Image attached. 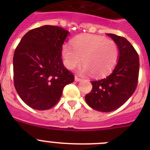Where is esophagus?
<instances>
[{
    "label": "esophagus",
    "mask_w": 150,
    "mask_h": 150,
    "mask_svg": "<svg viewBox=\"0 0 150 150\" xmlns=\"http://www.w3.org/2000/svg\"><path fill=\"white\" fill-rule=\"evenodd\" d=\"M81 80H82L81 78L78 77L77 76H75V81H76V82H79V81H81Z\"/></svg>",
    "instance_id": "1"
}]
</instances>
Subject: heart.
<instances>
[{
  "mask_svg": "<svg viewBox=\"0 0 150 150\" xmlns=\"http://www.w3.org/2000/svg\"><path fill=\"white\" fill-rule=\"evenodd\" d=\"M72 46L65 43L62 50L64 64L69 70L77 67L83 59L82 73L102 76L111 72L118 62L119 49L112 40L86 34L73 40Z\"/></svg>",
  "mask_w": 150,
  "mask_h": 150,
  "instance_id": "1",
  "label": "heart"
}]
</instances>
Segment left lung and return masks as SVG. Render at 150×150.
I'll use <instances>...</instances> for the list:
<instances>
[{"label":"left lung","instance_id":"1","mask_svg":"<svg viewBox=\"0 0 150 150\" xmlns=\"http://www.w3.org/2000/svg\"><path fill=\"white\" fill-rule=\"evenodd\" d=\"M107 35L117 44V64L108 76L91 81L92 89L85 97L89 107L100 112L115 110L130 98L137 88L140 69L138 54L133 46L122 37Z\"/></svg>","mask_w":150,"mask_h":150}]
</instances>
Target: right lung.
Instances as JSON below:
<instances>
[{
  "label": "right lung",
  "mask_w": 150,
  "mask_h": 150,
  "mask_svg": "<svg viewBox=\"0 0 150 150\" xmlns=\"http://www.w3.org/2000/svg\"><path fill=\"white\" fill-rule=\"evenodd\" d=\"M69 31L43 25L29 30L13 56V79L17 93L28 106L45 110L60 100L66 85L74 76L62 59V45Z\"/></svg>",
  "instance_id": "obj_1"
}]
</instances>
